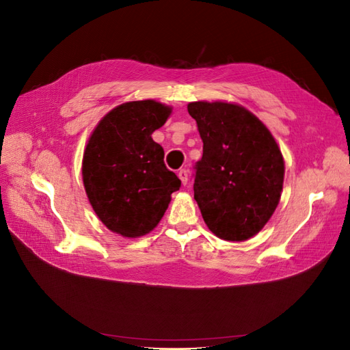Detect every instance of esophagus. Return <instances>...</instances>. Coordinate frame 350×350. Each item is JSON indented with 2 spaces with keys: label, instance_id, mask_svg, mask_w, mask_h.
<instances>
[{
  "label": "esophagus",
  "instance_id": "esophagus-1",
  "mask_svg": "<svg viewBox=\"0 0 350 350\" xmlns=\"http://www.w3.org/2000/svg\"><path fill=\"white\" fill-rule=\"evenodd\" d=\"M178 176H179V179H181L183 185H187V183H188V171H187V169H181V171L178 172Z\"/></svg>",
  "mask_w": 350,
  "mask_h": 350
}]
</instances>
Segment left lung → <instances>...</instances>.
I'll return each mask as SVG.
<instances>
[{
    "label": "left lung",
    "mask_w": 350,
    "mask_h": 350,
    "mask_svg": "<svg viewBox=\"0 0 350 350\" xmlns=\"http://www.w3.org/2000/svg\"><path fill=\"white\" fill-rule=\"evenodd\" d=\"M203 157L194 166V198L208 229L245 241L267 224L283 187L284 162L276 140L256 115L226 102H193Z\"/></svg>",
    "instance_id": "1"
}]
</instances>
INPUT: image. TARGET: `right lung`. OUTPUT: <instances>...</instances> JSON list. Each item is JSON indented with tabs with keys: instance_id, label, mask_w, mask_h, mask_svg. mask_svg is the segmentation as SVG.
Segmentation results:
<instances>
[{
	"instance_id": "right-lung-1",
	"label": "right lung",
	"mask_w": 350,
	"mask_h": 350,
	"mask_svg": "<svg viewBox=\"0 0 350 350\" xmlns=\"http://www.w3.org/2000/svg\"><path fill=\"white\" fill-rule=\"evenodd\" d=\"M171 108L154 100L126 102L94 129L83 156V183L94 213L126 238L149 234L163 217L179 178L163 162L152 134Z\"/></svg>"
}]
</instances>
